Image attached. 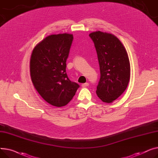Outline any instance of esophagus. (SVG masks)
<instances>
[{
  "label": "esophagus",
  "mask_w": 158,
  "mask_h": 158,
  "mask_svg": "<svg viewBox=\"0 0 158 158\" xmlns=\"http://www.w3.org/2000/svg\"><path fill=\"white\" fill-rule=\"evenodd\" d=\"M89 83H82L81 84V87H86L87 86H89Z\"/></svg>",
  "instance_id": "obj_1"
}]
</instances>
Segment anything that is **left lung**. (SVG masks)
I'll return each instance as SVG.
<instances>
[{"instance_id": "left-lung-1", "label": "left lung", "mask_w": 158, "mask_h": 158, "mask_svg": "<svg viewBox=\"0 0 158 158\" xmlns=\"http://www.w3.org/2000/svg\"><path fill=\"white\" fill-rule=\"evenodd\" d=\"M89 36L94 43L101 74L96 94L102 101L112 103L125 91L130 78L127 52L112 34L96 31Z\"/></svg>"}]
</instances>
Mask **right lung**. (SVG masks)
<instances>
[{"instance_id":"right-lung-1","label":"right lung","mask_w":158,"mask_h":158,"mask_svg":"<svg viewBox=\"0 0 158 158\" xmlns=\"http://www.w3.org/2000/svg\"><path fill=\"white\" fill-rule=\"evenodd\" d=\"M73 40V34L67 33L48 35L35 46L31 55L33 85L40 96L54 106L66 105L80 87L69 79L66 71Z\"/></svg>"}]
</instances>
